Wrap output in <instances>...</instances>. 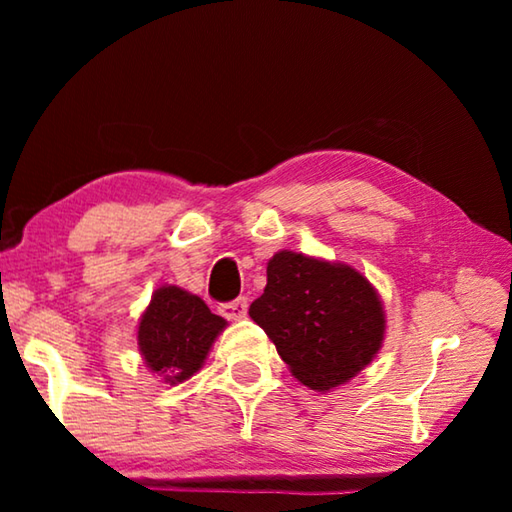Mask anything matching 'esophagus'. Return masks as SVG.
I'll use <instances>...</instances> for the list:
<instances>
[{"instance_id": "1", "label": "esophagus", "mask_w": 512, "mask_h": 512, "mask_svg": "<svg viewBox=\"0 0 512 512\" xmlns=\"http://www.w3.org/2000/svg\"><path fill=\"white\" fill-rule=\"evenodd\" d=\"M221 316H225L228 320H241L248 314V300L246 298H237L232 302H225V305L219 307Z\"/></svg>"}]
</instances>
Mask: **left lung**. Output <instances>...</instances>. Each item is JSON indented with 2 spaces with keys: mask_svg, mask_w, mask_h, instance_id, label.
Instances as JSON below:
<instances>
[{
  "mask_svg": "<svg viewBox=\"0 0 512 512\" xmlns=\"http://www.w3.org/2000/svg\"><path fill=\"white\" fill-rule=\"evenodd\" d=\"M248 314L314 391L341 386L366 368L386 329L377 291L359 271L291 250L268 262L266 289Z\"/></svg>",
  "mask_w": 512,
  "mask_h": 512,
  "instance_id": "left-lung-1",
  "label": "left lung"
}]
</instances>
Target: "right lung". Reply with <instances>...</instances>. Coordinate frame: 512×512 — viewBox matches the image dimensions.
Returning <instances> with one entry per match:
<instances>
[{"instance_id":"add662e5","label":"right lung","mask_w":512,"mask_h":512,"mask_svg":"<svg viewBox=\"0 0 512 512\" xmlns=\"http://www.w3.org/2000/svg\"><path fill=\"white\" fill-rule=\"evenodd\" d=\"M225 325L194 293L160 287L140 318L137 345L146 366L176 386L201 370Z\"/></svg>"}]
</instances>
